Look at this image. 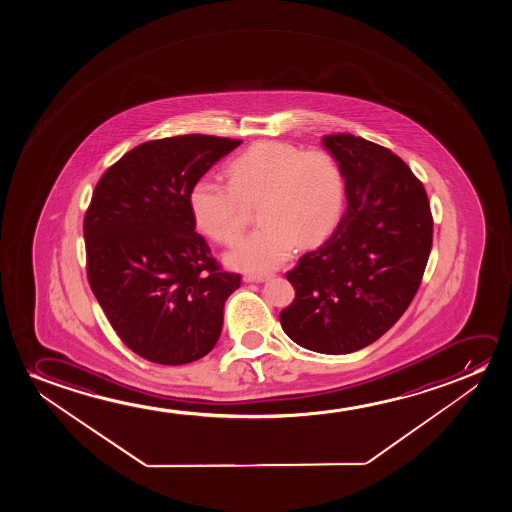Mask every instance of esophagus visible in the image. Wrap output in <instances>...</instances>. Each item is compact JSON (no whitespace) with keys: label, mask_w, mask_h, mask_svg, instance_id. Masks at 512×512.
<instances>
[{"label":"esophagus","mask_w":512,"mask_h":512,"mask_svg":"<svg viewBox=\"0 0 512 512\" xmlns=\"http://www.w3.org/2000/svg\"><path fill=\"white\" fill-rule=\"evenodd\" d=\"M267 278H269V274L248 273L243 276V280H245L246 283H262V281H266Z\"/></svg>","instance_id":"obj_1"}]
</instances>
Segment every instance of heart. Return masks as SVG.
<instances>
[{"instance_id": "obj_1", "label": "heart", "mask_w": 512, "mask_h": 512, "mask_svg": "<svg viewBox=\"0 0 512 512\" xmlns=\"http://www.w3.org/2000/svg\"><path fill=\"white\" fill-rule=\"evenodd\" d=\"M225 173L227 183L199 178L190 187L189 208L204 236L234 245L245 232L250 208L257 206L259 229L227 257L238 269H276L299 243H322L341 218L343 171L325 150L302 152L281 141H260L234 157Z\"/></svg>"}]
</instances>
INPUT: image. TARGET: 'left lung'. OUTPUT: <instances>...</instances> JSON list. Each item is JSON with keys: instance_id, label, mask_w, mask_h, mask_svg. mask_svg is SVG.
<instances>
[{"instance_id": "1", "label": "left lung", "mask_w": 512, "mask_h": 512, "mask_svg": "<svg viewBox=\"0 0 512 512\" xmlns=\"http://www.w3.org/2000/svg\"><path fill=\"white\" fill-rule=\"evenodd\" d=\"M343 171L348 208L336 231L288 271L295 299L281 327L306 350L344 355L392 329L420 288L434 218L423 183L392 150L323 136Z\"/></svg>"}]
</instances>
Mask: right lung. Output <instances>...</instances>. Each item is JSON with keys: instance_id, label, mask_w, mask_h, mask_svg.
Segmentation results:
<instances>
[{"instance_id": "right-lung-1", "label": "right lung", "mask_w": 512, "mask_h": 512, "mask_svg": "<svg viewBox=\"0 0 512 512\" xmlns=\"http://www.w3.org/2000/svg\"><path fill=\"white\" fill-rule=\"evenodd\" d=\"M239 145L206 134L141 143L106 169L85 211L92 292L122 343L154 364L196 362L222 332L241 276L197 234L189 192Z\"/></svg>"}]
</instances>
